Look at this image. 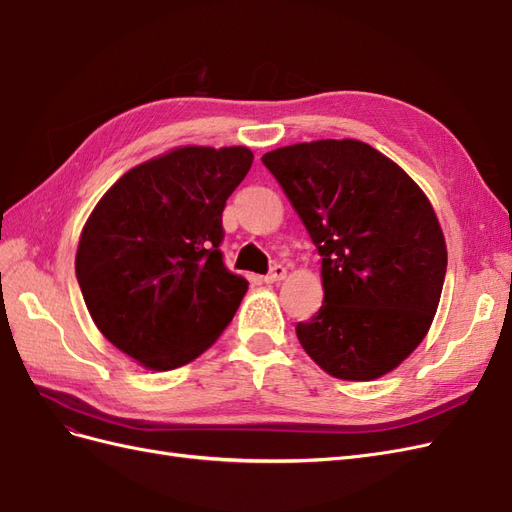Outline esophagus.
<instances>
[{
    "mask_svg": "<svg viewBox=\"0 0 512 512\" xmlns=\"http://www.w3.org/2000/svg\"><path fill=\"white\" fill-rule=\"evenodd\" d=\"M286 277V267H282V265H275V267H271V271L262 277V282H267V284H275V282H280V280H284Z\"/></svg>",
    "mask_w": 512,
    "mask_h": 512,
    "instance_id": "34e87169",
    "label": "esophagus"
}]
</instances>
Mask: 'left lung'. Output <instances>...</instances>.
<instances>
[{
  "instance_id": "8db88e82",
  "label": "left lung",
  "mask_w": 512,
  "mask_h": 512,
  "mask_svg": "<svg viewBox=\"0 0 512 512\" xmlns=\"http://www.w3.org/2000/svg\"><path fill=\"white\" fill-rule=\"evenodd\" d=\"M322 256L324 301L297 324L327 374H389L423 342L446 275L442 228L423 190L361 141H316L262 156Z\"/></svg>"
}]
</instances>
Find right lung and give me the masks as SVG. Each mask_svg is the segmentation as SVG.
<instances>
[{"label": "right lung", "mask_w": 512, "mask_h": 512, "mask_svg": "<svg viewBox=\"0 0 512 512\" xmlns=\"http://www.w3.org/2000/svg\"><path fill=\"white\" fill-rule=\"evenodd\" d=\"M254 162L247 147H181L128 170L83 228L76 280L100 333L166 371L228 327L247 280L224 265L222 211Z\"/></svg>", "instance_id": "right-lung-1"}]
</instances>
